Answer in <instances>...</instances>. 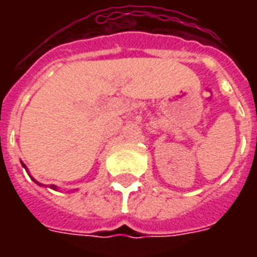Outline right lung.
<instances>
[{
    "label": "right lung",
    "instance_id": "obj_1",
    "mask_svg": "<svg viewBox=\"0 0 257 257\" xmlns=\"http://www.w3.org/2000/svg\"><path fill=\"white\" fill-rule=\"evenodd\" d=\"M23 167L26 168L25 164H23ZM33 180H34V179H33ZM34 182H36V180H34ZM36 183H38V182H36ZM38 184H40V183H38ZM49 187H51V189H53V190H56V189H58V187H56V186H53V184H51V186H49Z\"/></svg>",
    "mask_w": 257,
    "mask_h": 257
}]
</instances>
